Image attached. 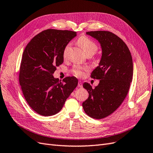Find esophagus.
Instances as JSON below:
<instances>
[{"instance_id": "1", "label": "esophagus", "mask_w": 153, "mask_h": 153, "mask_svg": "<svg viewBox=\"0 0 153 153\" xmlns=\"http://www.w3.org/2000/svg\"><path fill=\"white\" fill-rule=\"evenodd\" d=\"M78 86L79 87H82L83 85H82V83L81 81H78Z\"/></svg>"}]
</instances>
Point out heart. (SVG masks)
<instances>
[{
    "label": "heart",
    "instance_id": "heart-1",
    "mask_svg": "<svg viewBox=\"0 0 153 153\" xmlns=\"http://www.w3.org/2000/svg\"><path fill=\"white\" fill-rule=\"evenodd\" d=\"M77 43L78 45L82 48V50H84V52L87 56H92V55L96 53L97 50H98V45H97V44L94 41L91 40L89 38H87V36H84L80 37L79 39H78ZM70 43H68L65 46V47L64 48L62 55L64 59H66L68 57L69 52V50H70ZM87 69L86 68L75 66L73 68V73H75V75H76V76H82L84 75V71H86Z\"/></svg>",
    "mask_w": 153,
    "mask_h": 153
}]
</instances>
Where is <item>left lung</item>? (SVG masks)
Wrapping results in <instances>:
<instances>
[{
    "mask_svg": "<svg viewBox=\"0 0 153 153\" xmlns=\"http://www.w3.org/2000/svg\"><path fill=\"white\" fill-rule=\"evenodd\" d=\"M86 34L99 41L102 55L99 66L91 77L100 80L95 88L84 83L89 97L82 103L86 114L101 119L108 116L123 102L133 78L132 57L127 45L109 31H91Z\"/></svg>",
    "mask_w": 153,
    "mask_h": 153,
    "instance_id": "left-lung-1",
    "label": "left lung"
}]
</instances>
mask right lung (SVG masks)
Returning <instances> with one entry per match:
<instances>
[{"mask_svg":"<svg viewBox=\"0 0 153 153\" xmlns=\"http://www.w3.org/2000/svg\"><path fill=\"white\" fill-rule=\"evenodd\" d=\"M76 32L47 29L37 34L24 51L19 82L26 101L36 113L43 116L57 114L78 85L75 76L62 82L53 76L63 63V49Z\"/></svg>","mask_w":153,"mask_h":153,"instance_id":"add662e5","label":"right lung"}]
</instances>
